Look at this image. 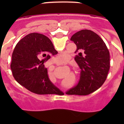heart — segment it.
I'll return each mask as SVG.
<instances>
[{
    "mask_svg": "<svg viewBox=\"0 0 124 124\" xmlns=\"http://www.w3.org/2000/svg\"><path fill=\"white\" fill-rule=\"evenodd\" d=\"M68 54L66 53H63L56 58V61L60 64V63H65L68 61Z\"/></svg>",
    "mask_w": 124,
    "mask_h": 124,
    "instance_id": "1",
    "label": "heart"
}]
</instances>
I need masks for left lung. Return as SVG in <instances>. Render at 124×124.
<instances>
[{
	"mask_svg": "<svg viewBox=\"0 0 124 124\" xmlns=\"http://www.w3.org/2000/svg\"><path fill=\"white\" fill-rule=\"evenodd\" d=\"M77 49L74 60L81 71L78 84L66 92L70 95H87L104 84L110 68V54L97 34L82 30L71 38Z\"/></svg>",
	"mask_w": 124,
	"mask_h": 124,
	"instance_id": "8db88e82",
	"label": "left lung"
}]
</instances>
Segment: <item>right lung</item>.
<instances>
[{
  "label": "right lung",
  "mask_w": 124,
  "mask_h": 124,
  "mask_svg": "<svg viewBox=\"0 0 124 124\" xmlns=\"http://www.w3.org/2000/svg\"><path fill=\"white\" fill-rule=\"evenodd\" d=\"M58 53L44 35L32 33L20 40L14 48L10 68L15 79L38 94H63L49 79L44 63Z\"/></svg>",
  "instance_id": "add662e5"
}]
</instances>
